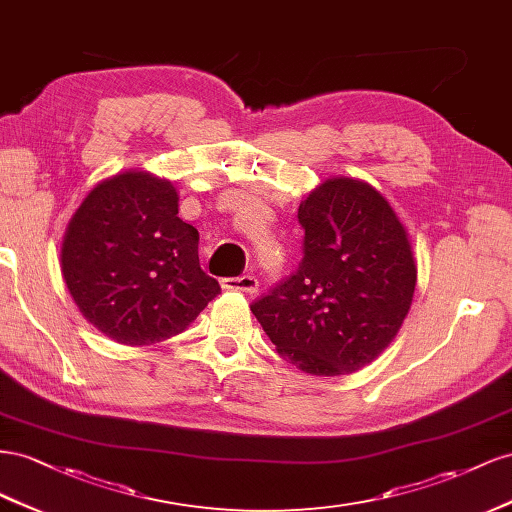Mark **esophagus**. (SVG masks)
I'll list each match as a JSON object with an SVG mask.
<instances>
[{"label":"esophagus","mask_w":512,"mask_h":512,"mask_svg":"<svg viewBox=\"0 0 512 512\" xmlns=\"http://www.w3.org/2000/svg\"><path fill=\"white\" fill-rule=\"evenodd\" d=\"M223 287L233 291H244V294H257L259 281L251 274H244V276H233V279H225Z\"/></svg>","instance_id":"esophagus-1"}]
</instances>
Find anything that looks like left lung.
<instances>
[{"label": "left lung", "mask_w": 512, "mask_h": 512, "mask_svg": "<svg viewBox=\"0 0 512 512\" xmlns=\"http://www.w3.org/2000/svg\"><path fill=\"white\" fill-rule=\"evenodd\" d=\"M298 221V270L251 311L296 369L319 377L360 371L410 313L418 274L410 236L377 188L343 175L304 197Z\"/></svg>", "instance_id": "left-lung-1"}]
</instances>
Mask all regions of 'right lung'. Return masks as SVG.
I'll return each mask as SVG.
<instances>
[{
    "instance_id": "right-lung-1",
    "label": "right lung",
    "mask_w": 512,
    "mask_h": 512,
    "mask_svg": "<svg viewBox=\"0 0 512 512\" xmlns=\"http://www.w3.org/2000/svg\"><path fill=\"white\" fill-rule=\"evenodd\" d=\"M178 191L148 171L96 184L72 214L62 276L90 324L122 345L175 337L218 296L199 266V233L178 216Z\"/></svg>"
}]
</instances>
